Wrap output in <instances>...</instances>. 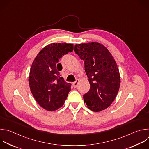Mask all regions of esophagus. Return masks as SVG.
I'll return each instance as SVG.
<instances>
[{
  "mask_svg": "<svg viewBox=\"0 0 149 149\" xmlns=\"http://www.w3.org/2000/svg\"><path fill=\"white\" fill-rule=\"evenodd\" d=\"M78 83H79V79H77V80L75 81V82H73V84H72V85H73L74 88H76V87L77 86V85H78Z\"/></svg>",
  "mask_w": 149,
  "mask_h": 149,
  "instance_id": "34e87169",
  "label": "esophagus"
}]
</instances>
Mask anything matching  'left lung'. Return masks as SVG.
Segmentation results:
<instances>
[{
	"label": "left lung",
	"instance_id": "obj_1",
	"mask_svg": "<svg viewBox=\"0 0 149 149\" xmlns=\"http://www.w3.org/2000/svg\"><path fill=\"white\" fill-rule=\"evenodd\" d=\"M75 53L84 61L90 89L84 95L87 107L93 112L108 108L119 91L120 77L113 57L108 49L98 42L75 45Z\"/></svg>",
	"mask_w": 149,
	"mask_h": 149
}]
</instances>
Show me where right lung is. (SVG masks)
Masks as SVG:
<instances>
[{
  "mask_svg": "<svg viewBox=\"0 0 149 149\" xmlns=\"http://www.w3.org/2000/svg\"><path fill=\"white\" fill-rule=\"evenodd\" d=\"M72 44L53 43L43 48L31 65L29 85L37 103L48 111L57 110L63 106L71 84L61 77L57 67L60 60L74 49Z\"/></svg>",
  "mask_w": 149,
  "mask_h": 149,
  "instance_id": "add662e5",
  "label": "right lung"
}]
</instances>
